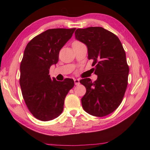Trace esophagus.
<instances>
[{
  "label": "esophagus",
  "mask_w": 150,
  "mask_h": 150,
  "mask_svg": "<svg viewBox=\"0 0 150 150\" xmlns=\"http://www.w3.org/2000/svg\"><path fill=\"white\" fill-rule=\"evenodd\" d=\"M74 82L75 85H79L80 84V81H79V79H75L74 80Z\"/></svg>",
  "instance_id": "1"
}]
</instances>
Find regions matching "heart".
<instances>
[{
	"instance_id": "b5f03b06",
	"label": "heart",
	"mask_w": 150,
	"mask_h": 150,
	"mask_svg": "<svg viewBox=\"0 0 150 150\" xmlns=\"http://www.w3.org/2000/svg\"><path fill=\"white\" fill-rule=\"evenodd\" d=\"M84 44H82L80 41H78V40H75L74 42H73L72 44V46L73 47H75V46H81V45H83Z\"/></svg>"
}]
</instances>
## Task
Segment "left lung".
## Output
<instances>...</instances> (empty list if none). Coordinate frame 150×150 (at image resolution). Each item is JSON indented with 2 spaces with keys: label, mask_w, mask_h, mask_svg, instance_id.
Wrapping results in <instances>:
<instances>
[{
  "label": "left lung",
  "mask_w": 150,
  "mask_h": 150,
  "mask_svg": "<svg viewBox=\"0 0 150 150\" xmlns=\"http://www.w3.org/2000/svg\"><path fill=\"white\" fill-rule=\"evenodd\" d=\"M75 38L88 47V59L93 60L97 79H81L86 89L81 98L85 111L95 117H104L119 106L128 86L129 66L119 38L102 27L79 28Z\"/></svg>",
  "instance_id": "1"
}]
</instances>
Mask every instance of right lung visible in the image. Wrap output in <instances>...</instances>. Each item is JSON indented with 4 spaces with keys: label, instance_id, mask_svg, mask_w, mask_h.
<instances>
[{
    "label": "right lung",
    "instance_id": "1",
    "mask_svg": "<svg viewBox=\"0 0 150 150\" xmlns=\"http://www.w3.org/2000/svg\"><path fill=\"white\" fill-rule=\"evenodd\" d=\"M75 29L47 30L31 39L24 50L19 82L28 109L40 120L58 117L63 111L66 95L74 86L71 79L64 81L51 79L50 68L58 62L60 49Z\"/></svg>",
    "mask_w": 150,
    "mask_h": 150
}]
</instances>
